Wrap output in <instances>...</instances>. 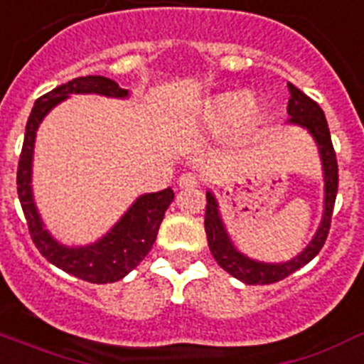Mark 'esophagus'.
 I'll return each instance as SVG.
<instances>
[{"instance_id":"1","label":"esophagus","mask_w":364,"mask_h":364,"mask_svg":"<svg viewBox=\"0 0 364 364\" xmlns=\"http://www.w3.org/2000/svg\"><path fill=\"white\" fill-rule=\"evenodd\" d=\"M177 185L181 188H194L200 185V181H198V177L194 176V173L187 172V173H183L181 177H179V181H177Z\"/></svg>"}]
</instances>
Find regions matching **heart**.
<instances>
[{
    "instance_id": "heart-1",
    "label": "heart",
    "mask_w": 364,
    "mask_h": 364,
    "mask_svg": "<svg viewBox=\"0 0 364 364\" xmlns=\"http://www.w3.org/2000/svg\"><path fill=\"white\" fill-rule=\"evenodd\" d=\"M252 110V100L247 95H224L217 100L213 108V123L215 125H228L241 115H247Z\"/></svg>"
}]
</instances>
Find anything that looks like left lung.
Segmentation results:
<instances>
[{"mask_svg":"<svg viewBox=\"0 0 364 364\" xmlns=\"http://www.w3.org/2000/svg\"><path fill=\"white\" fill-rule=\"evenodd\" d=\"M289 100H288V115L289 123L305 127L310 134L314 136L318 149H320L321 162H323V173H326V208H323V218L314 239L310 241L297 258L284 262V264H262L247 258L241 252L233 249L228 233L224 230L223 218L218 215V205L215 202V196L208 192V205H205V233H208V243L211 249L213 258L217 264L235 277L245 284H273L279 280L286 279L297 269L306 265L310 259L316 258L321 247L326 245V239L329 235L331 217L335 209L336 191H338V164H336V153L331 141V132L327 127V119L323 110L316 100L305 95L303 91L297 90L294 84H288Z\"/></svg>","mask_w":364,"mask_h":364,"instance_id":"1","label":"left lung"}]
</instances>
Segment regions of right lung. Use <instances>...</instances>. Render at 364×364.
Segmentation results:
<instances>
[{
    "instance_id": "1",
    "label": "right lung",
    "mask_w": 364,
    "mask_h": 364,
    "mask_svg": "<svg viewBox=\"0 0 364 364\" xmlns=\"http://www.w3.org/2000/svg\"><path fill=\"white\" fill-rule=\"evenodd\" d=\"M70 93L127 97L129 91L121 90L114 80L105 78V76H80L67 84L58 85L46 95L38 97L31 115H29L28 125H26L18 172H16V185H18L16 188H18L20 205H22L23 217L28 223L29 235L33 239L38 252L43 254L50 264L63 269L65 273L73 274L76 279L93 282V284H108V282L121 280L125 274L131 273L151 250L164 213L173 202V191L164 188L161 192L144 194L138 198L119 223L115 224L100 241L90 245V247L67 249L54 241L52 235L43 228L41 217L35 209L31 185H29L31 183V161H33L35 134H37L41 121L58 102L67 99Z\"/></svg>"
}]
</instances>
